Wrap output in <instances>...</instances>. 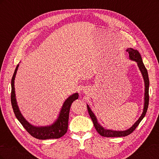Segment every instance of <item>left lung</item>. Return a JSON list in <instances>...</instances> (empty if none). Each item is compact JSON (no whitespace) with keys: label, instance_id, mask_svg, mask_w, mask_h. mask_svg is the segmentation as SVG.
<instances>
[{"label":"left lung","instance_id":"left-lung-1","mask_svg":"<svg viewBox=\"0 0 159 159\" xmlns=\"http://www.w3.org/2000/svg\"><path fill=\"white\" fill-rule=\"evenodd\" d=\"M129 54V59H131V60H133L134 61H136L137 63V65L139 68V70L141 71V74L143 75L144 81H145V103H144V109H143V111L142 115H141V117H139V119L137 120V121L134 123L133 125L129 128L127 130H125V131H113V130L111 129H106L103 128L101 125L98 123L97 118H96L95 115L94 113L91 111V110L90 109L89 105H87V108L88 113L89 114V116L91 119H92V121L93 123V125L96 129V131H98V133L103 137H125L129 135V134L133 133L134 129L137 128V127L139 125V124L140 123V122L142 121V119L144 118V117L145 116L147 111L148 109V102H149V95H148V88H149V80H148V72L147 70L145 68V65H144L143 60H142V57L141 56L137 50H134L133 48H128L127 50Z\"/></svg>","mask_w":159,"mask_h":159}]
</instances>
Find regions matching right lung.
<instances>
[{
	"instance_id": "right-lung-1",
	"label": "right lung",
	"mask_w": 159,
	"mask_h": 159,
	"mask_svg": "<svg viewBox=\"0 0 159 159\" xmlns=\"http://www.w3.org/2000/svg\"><path fill=\"white\" fill-rule=\"evenodd\" d=\"M18 66L19 64L16 66L11 80V104L16 117L22 124L24 128L26 130L27 132L29 133L32 137L38 139L44 140V139H58L64 136L68 131L69 113L71 105L75 100L78 99V93H75L70 95L65 101L63 105H62L58 118L52 125L46 127L34 126L24 118L17 105L15 97V91H14V80H15Z\"/></svg>"
}]
</instances>
